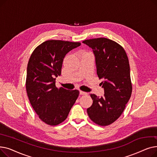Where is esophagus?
<instances>
[{"label": "esophagus", "instance_id": "esophagus-1", "mask_svg": "<svg viewBox=\"0 0 157 157\" xmlns=\"http://www.w3.org/2000/svg\"><path fill=\"white\" fill-rule=\"evenodd\" d=\"M79 94H80V95H87L86 92H85L83 91H81V90H80V91H79Z\"/></svg>", "mask_w": 157, "mask_h": 157}]
</instances>
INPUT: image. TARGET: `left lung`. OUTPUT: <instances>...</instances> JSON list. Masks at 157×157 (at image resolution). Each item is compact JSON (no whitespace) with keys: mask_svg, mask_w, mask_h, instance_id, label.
I'll use <instances>...</instances> for the list:
<instances>
[{"mask_svg":"<svg viewBox=\"0 0 157 157\" xmlns=\"http://www.w3.org/2000/svg\"><path fill=\"white\" fill-rule=\"evenodd\" d=\"M83 43L92 49L97 74L104 90L101 98L90 94L93 104L87 113L96 124L109 125L121 116L132 94L128 57L124 49L109 39H88Z\"/></svg>","mask_w":157,"mask_h":157,"instance_id":"1","label":"left lung"}]
</instances>
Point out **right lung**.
<instances>
[{"label":"right lung","mask_w":157,"mask_h":157,"mask_svg":"<svg viewBox=\"0 0 157 157\" xmlns=\"http://www.w3.org/2000/svg\"><path fill=\"white\" fill-rule=\"evenodd\" d=\"M80 43L48 40L32 52L27 65L26 90L30 102L39 118L57 125L67 118L79 94V90L56 87L65 56Z\"/></svg>","instance_id":"right-lung-1"}]
</instances>
